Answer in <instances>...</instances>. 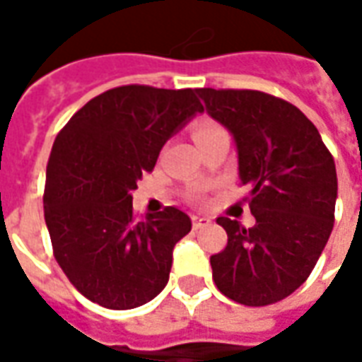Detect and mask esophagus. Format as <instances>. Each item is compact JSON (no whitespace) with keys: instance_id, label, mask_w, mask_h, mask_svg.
I'll return each mask as SVG.
<instances>
[{"instance_id":"obj_1","label":"esophagus","mask_w":362,"mask_h":362,"mask_svg":"<svg viewBox=\"0 0 362 362\" xmlns=\"http://www.w3.org/2000/svg\"><path fill=\"white\" fill-rule=\"evenodd\" d=\"M192 225H194V228H204L207 227V225H211V219H209V217H204V215H194V217H192Z\"/></svg>"}]
</instances>
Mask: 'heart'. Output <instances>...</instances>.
<instances>
[{"label":"heart","instance_id":"1","mask_svg":"<svg viewBox=\"0 0 362 362\" xmlns=\"http://www.w3.org/2000/svg\"><path fill=\"white\" fill-rule=\"evenodd\" d=\"M219 132H223L219 126H215V124H211V122H199L196 126V129H194V139H204V137H209V135L213 134H219Z\"/></svg>","mask_w":362,"mask_h":362}]
</instances>
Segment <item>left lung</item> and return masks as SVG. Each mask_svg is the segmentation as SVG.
<instances>
[{"label": "left lung", "mask_w": 362, "mask_h": 362, "mask_svg": "<svg viewBox=\"0 0 362 362\" xmlns=\"http://www.w3.org/2000/svg\"><path fill=\"white\" fill-rule=\"evenodd\" d=\"M205 112L233 135L238 178L256 225L219 217L225 250L215 285L246 306H266L303 285L334 228L337 174L318 129L296 106L259 90L197 89Z\"/></svg>", "instance_id": "8db88e82"}]
</instances>
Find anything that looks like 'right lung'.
Segmentation results:
<instances>
[{"instance_id": "right-lung-1", "label": "right lung", "mask_w": 362, "mask_h": 362, "mask_svg": "<svg viewBox=\"0 0 362 362\" xmlns=\"http://www.w3.org/2000/svg\"><path fill=\"white\" fill-rule=\"evenodd\" d=\"M202 112L194 89L126 85L95 96L56 137L44 219L59 267L93 303L129 310L166 287L192 219L178 207L135 219L132 194L163 145Z\"/></svg>"}]
</instances>
